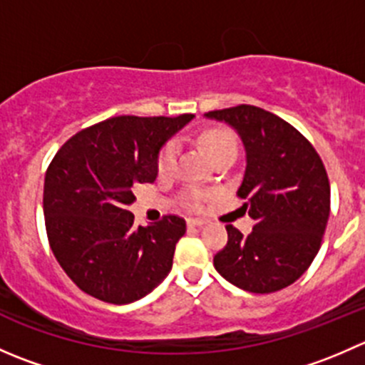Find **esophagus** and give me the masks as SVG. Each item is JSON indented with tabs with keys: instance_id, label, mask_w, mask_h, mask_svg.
<instances>
[{
	"instance_id": "obj_1",
	"label": "esophagus",
	"mask_w": 365,
	"mask_h": 365,
	"mask_svg": "<svg viewBox=\"0 0 365 365\" xmlns=\"http://www.w3.org/2000/svg\"><path fill=\"white\" fill-rule=\"evenodd\" d=\"M205 224H206L205 219H187V226L200 227V226H205Z\"/></svg>"
}]
</instances>
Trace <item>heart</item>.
Segmentation results:
<instances>
[{"mask_svg":"<svg viewBox=\"0 0 365 365\" xmlns=\"http://www.w3.org/2000/svg\"><path fill=\"white\" fill-rule=\"evenodd\" d=\"M201 146H203L206 155H208L210 159H213V157L220 155V153L224 152H237V143H235V139L231 138L227 132L219 130L206 132V134L201 135ZM175 160L176 145L175 143H169V145L160 152L159 160H157V169H159L160 173H169L173 169V165H175ZM201 201H203V194L197 192V190L189 192L190 206L197 208V206L201 205Z\"/></svg>","mask_w":365,"mask_h":365,"instance_id":"heart-1","label":"heart"}]
</instances>
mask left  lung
<instances>
[{
  "mask_svg": "<svg viewBox=\"0 0 365 365\" xmlns=\"http://www.w3.org/2000/svg\"><path fill=\"white\" fill-rule=\"evenodd\" d=\"M205 118L230 125L245 150L238 196L254 227L242 235L226 226L227 245L213 257L226 281L251 293L293 284L322 245L330 215V185L311 143L288 121L254 106L210 111Z\"/></svg>",
  "mask_w": 365,
  "mask_h": 365,
  "instance_id": "obj_1",
  "label": "left lung"
}]
</instances>
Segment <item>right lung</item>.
<instances>
[{
    "label": "right lung",
    "mask_w": 365,
    "mask_h": 365,
    "mask_svg": "<svg viewBox=\"0 0 365 365\" xmlns=\"http://www.w3.org/2000/svg\"><path fill=\"white\" fill-rule=\"evenodd\" d=\"M194 114L116 116L77 132L54 155L43 182L47 238L65 274L88 295L130 304L168 277L185 220L168 215L135 226L134 187L153 183L165 143Z\"/></svg>",
    "instance_id": "obj_1"
}]
</instances>
